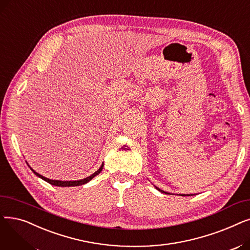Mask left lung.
Instances as JSON below:
<instances>
[{
  "label": "left lung",
  "mask_w": 250,
  "mask_h": 250,
  "mask_svg": "<svg viewBox=\"0 0 250 250\" xmlns=\"http://www.w3.org/2000/svg\"><path fill=\"white\" fill-rule=\"evenodd\" d=\"M156 188V189H158L159 191H161V192H164V193H168V194H170L169 192H166V191H164V190H162V189H160V188H158L157 187H155ZM179 195H182V196H186V195H193V194H179Z\"/></svg>",
  "instance_id": "8db88e82"
}]
</instances>
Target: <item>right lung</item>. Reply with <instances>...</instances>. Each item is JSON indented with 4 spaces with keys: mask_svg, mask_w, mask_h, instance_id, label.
Listing matches in <instances>:
<instances>
[{
    "mask_svg": "<svg viewBox=\"0 0 250 250\" xmlns=\"http://www.w3.org/2000/svg\"><path fill=\"white\" fill-rule=\"evenodd\" d=\"M27 163V162H26ZM27 165H28V163H27ZM29 166V165H28ZM103 166H104V164L102 163L101 164V166L99 167V169L97 170V171H95L93 174H91L90 176H88V177H86V178H83V179H80V180H70V181H68V180H65V181H63V180H56V179H49V178H46V177H44V176H42V175H41L39 173H37L35 170H33L30 166V169L32 170V172L36 175V176H38L39 178H42V179H43L44 181H46V182H48L49 185H51V186H56V187H61V188H67V187H78V186H82V185H85V183H87V182H89L92 178H94L96 175H98L101 171H102V169H103Z\"/></svg>",
    "mask_w": 250,
    "mask_h": 250,
    "instance_id": "obj_1",
    "label": "right lung"
}]
</instances>
